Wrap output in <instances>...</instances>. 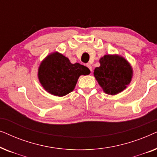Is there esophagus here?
Returning a JSON list of instances; mask_svg holds the SVG:
<instances>
[{
    "label": "esophagus",
    "instance_id": "34e87169",
    "mask_svg": "<svg viewBox=\"0 0 157 157\" xmlns=\"http://www.w3.org/2000/svg\"><path fill=\"white\" fill-rule=\"evenodd\" d=\"M86 66H87L88 68H89V70L91 71H92V66H91V64H90V63H87V64H86Z\"/></svg>",
    "mask_w": 157,
    "mask_h": 157
}]
</instances>
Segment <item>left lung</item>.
<instances>
[{"instance_id":"obj_1","label":"left lung","mask_w":157,"mask_h":157,"mask_svg":"<svg viewBox=\"0 0 157 157\" xmlns=\"http://www.w3.org/2000/svg\"><path fill=\"white\" fill-rule=\"evenodd\" d=\"M100 66L94 69L96 80L105 94L117 95L132 81L133 68L127 60L118 54H107L99 59Z\"/></svg>"}]
</instances>
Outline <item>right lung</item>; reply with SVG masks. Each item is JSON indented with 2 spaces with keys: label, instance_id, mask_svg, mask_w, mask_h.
Wrapping results in <instances>:
<instances>
[{
  "label": "right lung",
  "instance_id": "obj_1",
  "mask_svg": "<svg viewBox=\"0 0 157 157\" xmlns=\"http://www.w3.org/2000/svg\"><path fill=\"white\" fill-rule=\"evenodd\" d=\"M90 73L86 66L71 63L67 57L55 51L40 62L38 78L48 93L61 97L74 91L80 76H86Z\"/></svg>",
  "mask_w": 157,
  "mask_h": 157
}]
</instances>
